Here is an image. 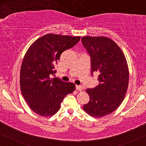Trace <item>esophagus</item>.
<instances>
[{
  "mask_svg": "<svg viewBox=\"0 0 146 146\" xmlns=\"http://www.w3.org/2000/svg\"><path fill=\"white\" fill-rule=\"evenodd\" d=\"M76 89L79 91H82V90H83V87H82L81 85H76Z\"/></svg>",
  "mask_w": 146,
  "mask_h": 146,
  "instance_id": "obj_1",
  "label": "esophagus"
}]
</instances>
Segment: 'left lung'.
<instances>
[{
	"mask_svg": "<svg viewBox=\"0 0 146 146\" xmlns=\"http://www.w3.org/2000/svg\"><path fill=\"white\" fill-rule=\"evenodd\" d=\"M82 44L91 57V73L98 72V85L86 90L90 100L83 110L91 116L101 118L118 108L124 100L129 82L124 54L111 39L86 36Z\"/></svg>",
	"mask_w": 146,
	"mask_h": 146,
	"instance_id": "8db88e82",
	"label": "left lung"
}]
</instances>
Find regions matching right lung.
I'll use <instances>...</instances> for the list:
<instances>
[{"label":"right lung","mask_w":146,"mask_h":146,"mask_svg":"<svg viewBox=\"0 0 146 146\" xmlns=\"http://www.w3.org/2000/svg\"><path fill=\"white\" fill-rule=\"evenodd\" d=\"M81 37L49 34L38 38L26 52L20 69V89L30 108L42 116H52L58 111L63 98L75 91L73 83L59 78L54 65L64 51L73 48Z\"/></svg>","instance_id":"add662e5"}]
</instances>
